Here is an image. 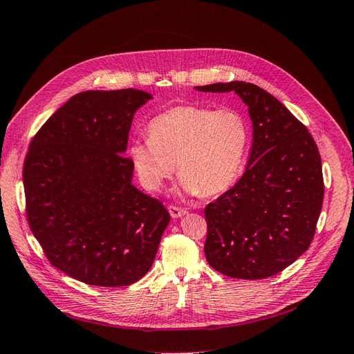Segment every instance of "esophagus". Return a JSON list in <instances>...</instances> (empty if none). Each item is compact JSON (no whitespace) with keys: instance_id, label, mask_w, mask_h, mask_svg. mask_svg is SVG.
I'll list each match as a JSON object with an SVG mask.
<instances>
[{"instance_id":"esophagus-1","label":"esophagus","mask_w":354,"mask_h":354,"mask_svg":"<svg viewBox=\"0 0 354 354\" xmlns=\"http://www.w3.org/2000/svg\"><path fill=\"white\" fill-rule=\"evenodd\" d=\"M167 210L170 213V216H172L174 218H178V217H182L185 216L188 212L185 210V208H180V207H176V205H169Z\"/></svg>"}]
</instances>
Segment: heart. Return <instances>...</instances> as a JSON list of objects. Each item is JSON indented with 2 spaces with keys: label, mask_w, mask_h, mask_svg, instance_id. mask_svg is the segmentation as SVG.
I'll return each mask as SVG.
<instances>
[{
  "label": "heart",
  "mask_w": 354,
  "mask_h": 354,
  "mask_svg": "<svg viewBox=\"0 0 354 354\" xmlns=\"http://www.w3.org/2000/svg\"><path fill=\"white\" fill-rule=\"evenodd\" d=\"M147 136L131 142L128 150L142 185L160 189L176 165L184 191L208 197L236 179L250 129L236 109L179 104L154 116Z\"/></svg>",
  "instance_id": "b5f03b06"
}]
</instances>
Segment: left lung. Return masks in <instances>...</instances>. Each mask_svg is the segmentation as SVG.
<instances>
[{"label": "left lung", "instance_id": "left-lung-1", "mask_svg": "<svg viewBox=\"0 0 354 354\" xmlns=\"http://www.w3.org/2000/svg\"><path fill=\"white\" fill-rule=\"evenodd\" d=\"M195 88L234 91L248 104L254 127L245 174L204 210L205 258L232 279L276 276L306 252L315 234L324 200L317 142L281 102L252 83Z\"/></svg>", "mask_w": 354, "mask_h": 354}]
</instances>
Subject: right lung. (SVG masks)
Masks as SVG:
<instances>
[{"label": "right lung", "instance_id": "1", "mask_svg": "<svg viewBox=\"0 0 354 354\" xmlns=\"http://www.w3.org/2000/svg\"><path fill=\"white\" fill-rule=\"evenodd\" d=\"M137 88L73 96L30 141L23 167L26 217L49 263L91 286L138 281L151 266L170 214L133 184L124 153Z\"/></svg>", "mask_w": 354, "mask_h": 354}]
</instances>
